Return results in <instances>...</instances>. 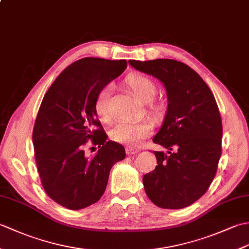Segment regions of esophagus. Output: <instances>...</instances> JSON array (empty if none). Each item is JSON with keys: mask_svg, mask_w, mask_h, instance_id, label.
Here are the masks:
<instances>
[{"mask_svg": "<svg viewBox=\"0 0 249 249\" xmlns=\"http://www.w3.org/2000/svg\"><path fill=\"white\" fill-rule=\"evenodd\" d=\"M125 151H126V154H127V155H134V154H137V153L139 152V150L134 149V147H130V146L126 147Z\"/></svg>", "mask_w": 249, "mask_h": 249, "instance_id": "obj_1", "label": "esophagus"}]
</instances>
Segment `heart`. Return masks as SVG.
I'll return each instance as SVG.
<instances>
[{
  "label": "heart",
  "mask_w": 249,
  "mask_h": 249,
  "mask_svg": "<svg viewBox=\"0 0 249 249\" xmlns=\"http://www.w3.org/2000/svg\"><path fill=\"white\" fill-rule=\"evenodd\" d=\"M125 87L138 98L141 103H147V111L155 118H160L165 112V105L161 100H155L157 86L150 77L141 73H130L124 80ZM110 88L104 87L97 92L94 99V111L98 119L109 122L110 113ZM154 129V124L150 120L140 122H121L110 131V138L118 143L128 146H138L147 138Z\"/></svg>",
  "instance_id": "b5f03b06"
}]
</instances>
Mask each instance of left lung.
<instances>
[{
  "label": "left lung",
  "instance_id": "8db88e82",
  "mask_svg": "<svg viewBox=\"0 0 249 249\" xmlns=\"http://www.w3.org/2000/svg\"><path fill=\"white\" fill-rule=\"evenodd\" d=\"M167 89L168 109L153 142L156 168L143 177L147 197L161 209H183L200 199L215 178L221 155L223 124L214 95L193 68L170 59L130 60Z\"/></svg>",
  "mask_w": 249,
  "mask_h": 249
}]
</instances>
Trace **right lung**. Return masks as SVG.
Returning a JSON list of instances; mask_svg holds the SVG:
<instances>
[{
	"instance_id": "add662e5",
	"label": "right lung",
	"mask_w": 249,
	"mask_h": 249,
	"mask_svg": "<svg viewBox=\"0 0 249 249\" xmlns=\"http://www.w3.org/2000/svg\"><path fill=\"white\" fill-rule=\"evenodd\" d=\"M126 67V60H78L57 76L40 104L33 128L37 170L46 194L64 208L80 210L97 202L111 168L125 158L123 145L106 141L94 99ZM89 140L100 147L92 158L84 154Z\"/></svg>"
}]
</instances>
